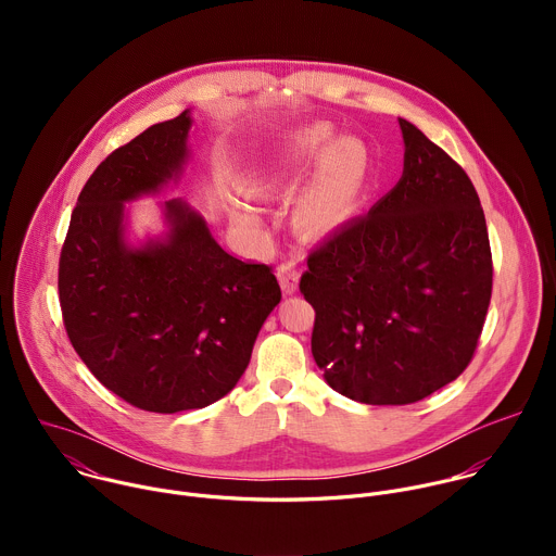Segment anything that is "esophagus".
I'll return each mask as SVG.
<instances>
[{"instance_id":"1","label":"esophagus","mask_w":556,"mask_h":556,"mask_svg":"<svg viewBox=\"0 0 556 556\" xmlns=\"http://www.w3.org/2000/svg\"><path fill=\"white\" fill-rule=\"evenodd\" d=\"M277 277H279V283H281V290L286 294H294L296 288H299V270L294 268L292 262H281L279 268H277Z\"/></svg>"}]
</instances>
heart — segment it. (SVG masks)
<instances>
[{
  "instance_id": "1",
  "label": "heart",
  "mask_w": 556,
  "mask_h": 556,
  "mask_svg": "<svg viewBox=\"0 0 556 556\" xmlns=\"http://www.w3.org/2000/svg\"><path fill=\"white\" fill-rule=\"evenodd\" d=\"M319 169L294 202V222L309 235H328L354 215L367 176L365 147L354 138L334 140V127L314 123L286 138L251 176L253 195L270 200L288 193L309 167ZM235 213L244 224L260 226L249 202H237Z\"/></svg>"
}]
</instances>
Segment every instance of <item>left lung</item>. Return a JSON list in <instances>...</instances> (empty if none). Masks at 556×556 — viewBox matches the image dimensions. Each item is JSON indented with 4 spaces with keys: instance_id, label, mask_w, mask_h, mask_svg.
Listing matches in <instances>:
<instances>
[{
    "instance_id": "1",
    "label": "left lung",
    "mask_w": 556,
    "mask_h": 556,
    "mask_svg": "<svg viewBox=\"0 0 556 556\" xmlns=\"http://www.w3.org/2000/svg\"><path fill=\"white\" fill-rule=\"evenodd\" d=\"M405 169L365 217L307 255L312 356L365 405H412L470 363L493 292L489 228L466 172L399 118Z\"/></svg>"
}]
</instances>
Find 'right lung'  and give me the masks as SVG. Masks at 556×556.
<instances>
[{
	"mask_svg": "<svg viewBox=\"0 0 556 556\" xmlns=\"http://www.w3.org/2000/svg\"><path fill=\"white\" fill-rule=\"evenodd\" d=\"M189 127L182 112L112 151L78 195L59 257L72 348L118 399L153 414L202 409L226 395L281 301L273 268L222 251L182 200L165 202L163 242L125 244L123 202L178 178Z\"/></svg>",
	"mask_w": 556,
	"mask_h": 556,
	"instance_id": "obj_1",
	"label": "right lung"
}]
</instances>
